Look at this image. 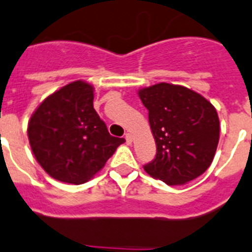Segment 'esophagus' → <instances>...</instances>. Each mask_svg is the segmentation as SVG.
Listing matches in <instances>:
<instances>
[{
	"label": "esophagus",
	"instance_id": "34e87169",
	"mask_svg": "<svg viewBox=\"0 0 252 252\" xmlns=\"http://www.w3.org/2000/svg\"><path fill=\"white\" fill-rule=\"evenodd\" d=\"M126 143H128V144H131V143H133V135H131L130 133H126Z\"/></svg>",
	"mask_w": 252,
	"mask_h": 252
}]
</instances>
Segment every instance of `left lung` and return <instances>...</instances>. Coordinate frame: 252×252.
Segmentation results:
<instances>
[{"label": "left lung", "instance_id": "left-lung-1", "mask_svg": "<svg viewBox=\"0 0 252 252\" xmlns=\"http://www.w3.org/2000/svg\"><path fill=\"white\" fill-rule=\"evenodd\" d=\"M149 112L157 155L144 170L168 185H183L205 173L220 137L215 107L183 86L158 83L138 92Z\"/></svg>", "mask_w": 252, "mask_h": 252}]
</instances>
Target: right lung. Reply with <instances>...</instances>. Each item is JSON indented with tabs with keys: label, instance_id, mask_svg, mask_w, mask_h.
I'll list each match as a JSON object with an SVG mask.
<instances>
[{
	"label": "right lung",
	"instance_id": "1",
	"mask_svg": "<svg viewBox=\"0 0 252 252\" xmlns=\"http://www.w3.org/2000/svg\"><path fill=\"white\" fill-rule=\"evenodd\" d=\"M93 99L92 84L72 82L48 95L31 115V149L53 179L77 185L88 182L126 142L110 135Z\"/></svg>",
	"mask_w": 252,
	"mask_h": 252
}]
</instances>
